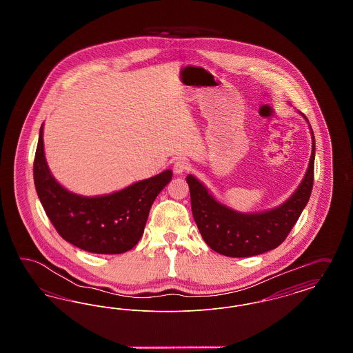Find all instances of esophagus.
Returning <instances> with one entry per match:
<instances>
[{
  "instance_id": "esophagus-1",
  "label": "esophagus",
  "mask_w": 353,
  "mask_h": 353,
  "mask_svg": "<svg viewBox=\"0 0 353 353\" xmlns=\"http://www.w3.org/2000/svg\"><path fill=\"white\" fill-rule=\"evenodd\" d=\"M188 168H189V164H188V161L184 160V159H179V160L174 161L173 170H174L176 174H183L185 170H188Z\"/></svg>"
}]
</instances>
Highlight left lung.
Returning a JSON list of instances; mask_svg holds the SVG:
<instances>
[{
    "instance_id": "1",
    "label": "left lung",
    "mask_w": 353,
    "mask_h": 353,
    "mask_svg": "<svg viewBox=\"0 0 353 353\" xmlns=\"http://www.w3.org/2000/svg\"><path fill=\"white\" fill-rule=\"evenodd\" d=\"M307 120V118L304 117ZM308 123V120H307ZM308 168L302 183L282 205L255 213H242L219 202L199 179L186 176L193 219L206 245L222 255L243 258L278 248L296 223L310 200L314 185L315 136Z\"/></svg>"
}]
</instances>
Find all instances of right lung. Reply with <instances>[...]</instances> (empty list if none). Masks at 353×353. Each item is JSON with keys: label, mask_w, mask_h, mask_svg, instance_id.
Segmentation results:
<instances>
[{"label": "right lung", "mask_w": 353, "mask_h": 353, "mask_svg": "<svg viewBox=\"0 0 353 353\" xmlns=\"http://www.w3.org/2000/svg\"><path fill=\"white\" fill-rule=\"evenodd\" d=\"M167 169L121 190L87 197L68 190L51 174L43 148V124L34 159V184L48 217L71 245L94 254H121L144 233L152 203L172 180Z\"/></svg>", "instance_id": "1"}]
</instances>
